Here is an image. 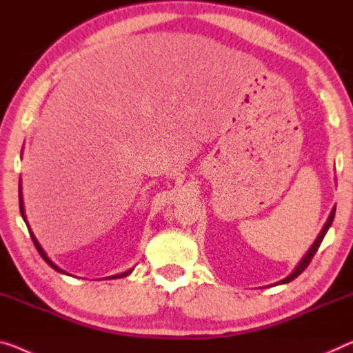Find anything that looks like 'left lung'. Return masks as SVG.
Wrapping results in <instances>:
<instances>
[{
  "mask_svg": "<svg viewBox=\"0 0 353 353\" xmlns=\"http://www.w3.org/2000/svg\"><path fill=\"white\" fill-rule=\"evenodd\" d=\"M334 212H336V208H333V210H331V214H330V217H328V220H327V223H325V227L322 228V231H320V234H319V238L315 239V243L312 244V247L311 249H309V252L306 255L303 256V260L299 261V265L294 268V271L292 272L290 276H287L285 279H282V281H279L277 283H274V285H279V283H287V282H292L293 279H296L299 274H301V272L306 270V268L309 266V263H311V260L314 259V255H315V252L319 250V247H320V244H322V241H323V238H325V234H327V231L330 230V227H331V223H333V219H334Z\"/></svg>",
  "mask_w": 353,
  "mask_h": 353,
  "instance_id": "1",
  "label": "left lung"
}]
</instances>
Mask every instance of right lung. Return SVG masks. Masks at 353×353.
<instances>
[{
	"label": "right lung",
	"instance_id": "obj_1",
	"mask_svg": "<svg viewBox=\"0 0 353 353\" xmlns=\"http://www.w3.org/2000/svg\"><path fill=\"white\" fill-rule=\"evenodd\" d=\"M19 204H20V214H22V217H23V220H25V223H26V217H25V209H23V198H22V188L19 187ZM28 231H30V236H31V239H33V243H34V247L36 249H38V252H39V255L42 256V260H44L47 265H49L50 268H54L55 271H59V272H61V274H68V272H65L61 270V268H59L55 265L54 261H52L49 256L46 255V252L42 250V247H41V244L38 243V239L34 238V234H33V231L30 230V225H28ZM131 272V270H128V271H125V272H122V274H115V276H110V277H108V279H120V277H125V276H128Z\"/></svg>",
	"mask_w": 353,
	"mask_h": 353
}]
</instances>
